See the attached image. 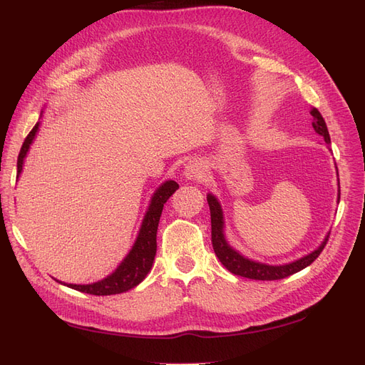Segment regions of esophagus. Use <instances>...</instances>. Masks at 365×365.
<instances>
[{"mask_svg":"<svg viewBox=\"0 0 365 365\" xmlns=\"http://www.w3.org/2000/svg\"><path fill=\"white\" fill-rule=\"evenodd\" d=\"M184 175H185V178L193 180V181L204 180L205 175H207V168H205L204 161L197 160V158L190 160L189 163H187V165H185Z\"/></svg>","mask_w":365,"mask_h":365,"instance_id":"34e87169","label":"esophagus"}]
</instances>
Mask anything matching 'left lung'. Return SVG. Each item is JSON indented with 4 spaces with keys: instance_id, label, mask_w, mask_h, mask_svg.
Instances as JSON below:
<instances>
[{
    "instance_id": "8db88e82",
    "label": "left lung",
    "mask_w": 365,
    "mask_h": 365,
    "mask_svg": "<svg viewBox=\"0 0 365 365\" xmlns=\"http://www.w3.org/2000/svg\"><path fill=\"white\" fill-rule=\"evenodd\" d=\"M311 115L314 117L312 126H314L315 132L322 135L329 145L330 137H329V130H327L323 115L319 114L317 108L311 109ZM207 201H208V207H210V216H212V244H213L215 254L220 260V263H222L230 272H233L235 275H240V277H247V279H252V280H280L284 277H289V275L309 267V264H311L319 256V254H322V251L324 250L327 240H329L330 233L326 236L323 244L319 245L315 251L307 254V256H304L302 259H298L291 263H286V264H267V263L251 260V259H247L242 256V254L237 252L233 247H230L228 242L225 240L224 215H222V208H220L219 201L212 193L207 195Z\"/></svg>"
}]
</instances>
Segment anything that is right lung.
I'll list each match as a JSON object with an SVG mask.
<instances>
[{
    "label": "right lung",
    "mask_w": 365,
    "mask_h": 365,
    "mask_svg": "<svg viewBox=\"0 0 365 365\" xmlns=\"http://www.w3.org/2000/svg\"><path fill=\"white\" fill-rule=\"evenodd\" d=\"M39 129V121L33 126V129L29 132L26 137L23 148L19 150L18 155V175L23 170L24 158L30 149V145L36 137V132ZM178 184L175 181H165L163 182L157 192L153 193L148 212L145 215V219L141 222L140 233L137 236V240L134 247L129 251L128 256L118 264V268L105 277L103 280H98L91 284H67L68 288H73L76 291H81L85 294L91 295H113V294H121L126 292L132 288H135L137 284L143 282L148 272L152 268L153 259L157 254V230L160 224V216L163 212L164 204L168 202L169 197L178 190Z\"/></svg>",
    "instance_id": "right-lung-1"
}]
</instances>
